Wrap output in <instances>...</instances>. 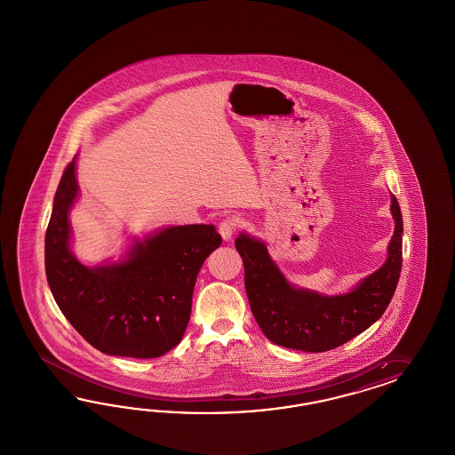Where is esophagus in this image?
I'll return each mask as SVG.
<instances>
[{
  "label": "esophagus",
  "instance_id": "1",
  "mask_svg": "<svg viewBox=\"0 0 455 455\" xmlns=\"http://www.w3.org/2000/svg\"><path fill=\"white\" fill-rule=\"evenodd\" d=\"M240 227V221L236 217H228L225 220H221L220 227H219V232H220L223 240H230L234 236L235 232L238 230Z\"/></svg>",
  "mask_w": 455,
  "mask_h": 455
}]
</instances>
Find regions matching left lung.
Instances as JSON below:
<instances>
[{"instance_id": "1", "label": "left lung", "mask_w": 455, "mask_h": 455, "mask_svg": "<svg viewBox=\"0 0 455 455\" xmlns=\"http://www.w3.org/2000/svg\"><path fill=\"white\" fill-rule=\"evenodd\" d=\"M390 210L395 232L386 263L360 282L357 289L337 297L291 287L270 260L262 242L247 235L235 240L243 260L251 314L270 342L305 352H327L357 337L382 317L394 297L402 268L403 225L395 195H392Z\"/></svg>"}]
</instances>
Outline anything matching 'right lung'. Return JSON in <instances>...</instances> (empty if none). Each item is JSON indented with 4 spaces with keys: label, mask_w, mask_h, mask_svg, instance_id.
Here are the masks:
<instances>
[{
    "label": "right lung",
    "mask_w": 455,
    "mask_h": 455,
    "mask_svg": "<svg viewBox=\"0 0 455 455\" xmlns=\"http://www.w3.org/2000/svg\"><path fill=\"white\" fill-rule=\"evenodd\" d=\"M76 192L73 158L60 180L44 236L46 278L60 310L103 354L164 355L187 331L195 280L220 247V234L213 225L170 227L137 243L128 260L88 268L68 248V210Z\"/></svg>",
    "instance_id": "1"
}]
</instances>
